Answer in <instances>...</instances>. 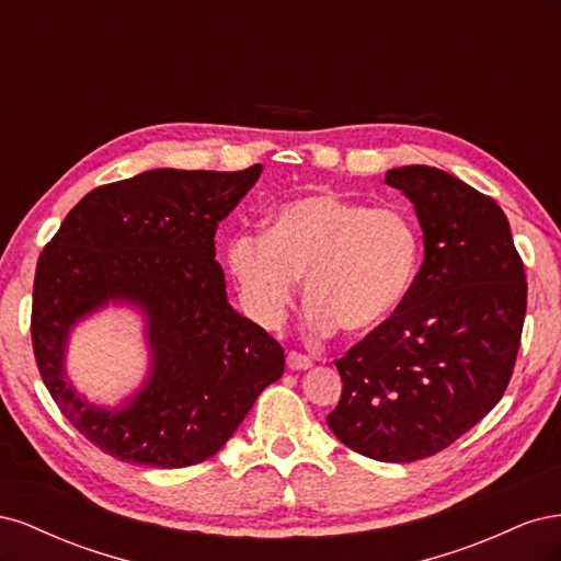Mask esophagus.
Segmentation results:
<instances>
[{
    "label": "esophagus",
    "instance_id": "1",
    "mask_svg": "<svg viewBox=\"0 0 561 561\" xmlns=\"http://www.w3.org/2000/svg\"><path fill=\"white\" fill-rule=\"evenodd\" d=\"M313 363L309 355H301L297 351H290L287 353V367H290L293 371H301V369H309Z\"/></svg>",
    "mask_w": 561,
    "mask_h": 561
}]
</instances>
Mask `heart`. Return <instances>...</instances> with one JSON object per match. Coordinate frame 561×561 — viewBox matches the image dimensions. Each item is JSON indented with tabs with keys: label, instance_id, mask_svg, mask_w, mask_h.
I'll list each match as a JSON object with an SVG mask.
<instances>
[{
	"label": "heart",
	"instance_id": "heart-1",
	"mask_svg": "<svg viewBox=\"0 0 561 561\" xmlns=\"http://www.w3.org/2000/svg\"><path fill=\"white\" fill-rule=\"evenodd\" d=\"M419 254V231L404 213L316 192L280 203L264 236H236L227 266L262 328L280 325L304 278L311 330L369 334L410 297Z\"/></svg>",
	"mask_w": 561,
	"mask_h": 561
}]
</instances>
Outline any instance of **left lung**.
<instances>
[{"mask_svg":"<svg viewBox=\"0 0 561 561\" xmlns=\"http://www.w3.org/2000/svg\"><path fill=\"white\" fill-rule=\"evenodd\" d=\"M414 203L423 264L410 297L344 358L330 431L363 456L410 463L447 449L503 398L517 360L526 276L494 198L439 168L386 173Z\"/></svg>","mask_w":561,"mask_h":561,"instance_id":"obj_1","label":"left lung"}]
</instances>
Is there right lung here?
I'll use <instances>...</instances> for the list:
<instances>
[{"label": "right lung", "mask_w": 561, "mask_h": 561, "mask_svg": "<svg viewBox=\"0 0 561 561\" xmlns=\"http://www.w3.org/2000/svg\"><path fill=\"white\" fill-rule=\"evenodd\" d=\"M260 173L159 168L103 184L39 254L30 322L39 375L65 419L118 461H206L283 377L280 344L231 309L215 260L217 225ZM107 300L146 313L152 351L146 386L118 411L89 405L64 379L69 330Z\"/></svg>", "instance_id": "add662e5"}]
</instances>
